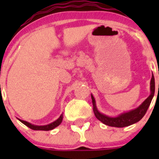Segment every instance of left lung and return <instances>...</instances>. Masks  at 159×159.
I'll list each match as a JSON object with an SVG mask.
<instances>
[{"instance_id": "8db88e82", "label": "left lung", "mask_w": 159, "mask_h": 159, "mask_svg": "<svg viewBox=\"0 0 159 159\" xmlns=\"http://www.w3.org/2000/svg\"><path fill=\"white\" fill-rule=\"evenodd\" d=\"M155 78H154V75H152L150 83V95L144 101L143 103L140 106L136 108L135 109L131 110L128 112H125V113L118 115L117 117L107 116V115L99 112L97 107H96L94 98L91 94V100H92L93 104V111H94L96 118L99 121H102L103 124L106 125L117 128H123L126 127V126H129L131 125L134 124V123L140 121L143 118L144 115H145L149 105H150L151 102H152V98H153L154 94H155Z\"/></svg>"}]
</instances>
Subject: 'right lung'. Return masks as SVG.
Wrapping results in <instances>:
<instances>
[{
  "mask_svg": "<svg viewBox=\"0 0 159 159\" xmlns=\"http://www.w3.org/2000/svg\"><path fill=\"white\" fill-rule=\"evenodd\" d=\"M62 119H63V115L61 114V116L59 117L56 121H54V122L51 123V124L47 125H34L30 124V123L28 122V121H23V120H20L18 118V120L20 121V122H22L24 125L28 126V127L30 128V129L36 130V131H50V130L54 129V128L57 127V126L61 123Z\"/></svg>",
  "mask_w": 159,
  "mask_h": 159,
  "instance_id": "add662e5",
  "label": "right lung"
}]
</instances>
